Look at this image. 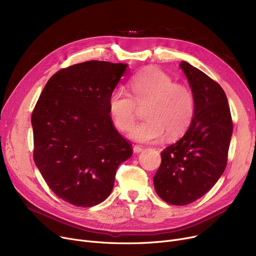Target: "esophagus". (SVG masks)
Instances as JSON below:
<instances>
[{
    "mask_svg": "<svg viewBox=\"0 0 256 256\" xmlns=\"http://www.w3.org/2000/svg\"><path fill=\"white\" fill-rule=\"evenodd\" d=\"M132 150H134V152L139 154V152H143L144 147H143V146H141V145H134Z\"/></svg>",
    "mask_w": 256,
    "mask_h": 256,
    "instance_id": "obj_1",
    "label": "esophagus"
}]
</instances>
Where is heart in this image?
Segmentation results:
<instances>
[{"mask_svg":"<svg viewBox=\"0 0 256 256\" xmlns=\"http://www.w3.org/2000/svg\"><path fill=\"white\" fill-rule=\"evenodd\" d=\"M130 94L115 89L108 100V109L114 126L128 130L136 119L137 106H144L142 122L132 128L130 136L136 141L150 143L167 134L176 139L190 128L195 115V98L192 90L158 67H146L130 80Z\"/></svg>","mask_w":256,"mask_h":256,"instance_id":"b5f03b06","label":"heart"}]
</instances>
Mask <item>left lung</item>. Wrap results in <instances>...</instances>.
Returning <instances> with one entry per match:
<instances>
[{
	"mask_svg": "<svg viewBox=\"0 0 256 256\" xmlns=\"http://www.w3.org/2000/svg\"><path fill=\"white\" fill-rule=\"evenodd\" d=\"M184 70L195 98V115L184 136L160 152L154 178L158 195L173 206H186L206 194L227 165L232 119L222 87L191 64Z\"/></svg>",
	"mask_w": 256,
	"mask_h": 256,
	"instance_id": "left-lung-1",
	"label": "left lung"
}]
</instances>
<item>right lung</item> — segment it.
Segmentation results:
<instances>
[{
    "label": "right lung",
    "mask_w": 256,
    "mask_h": 256,
    "mask_svg": "<svg viewBox=\"0 0 256 256\" xmlns=\"http://www.w3.org/2000/svg\"><path fill=\"white\" fill-rule=\"evenodd\" d=\"M126 67L92 60L62 68L33 110L34 162L54 194L76 206L106 199L117 168L132 154L108 109Z\"/></svg>",
    "instance_id": "add662e5"
}]
</instances>
